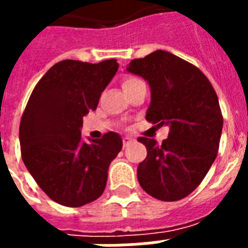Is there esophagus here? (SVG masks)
<instances>
[{
  "label": "esophagus",
  "instance_id": "obj_1",
  "mask_svg": "<svg viewBox=\"0 0 248 248\" xmlns=\"http://www.w3.org/2000/svg\"><path fill=\"white\" fill-rule=\"evenodd\" d=\"M134 141H135V140L132 139V138H128V136H124V140H122V143H124V148L128 147V145H130V144L134 143Z\"/></svg>",
  "mask_w": 248,
  "mask_h": 248
}]
</instances>
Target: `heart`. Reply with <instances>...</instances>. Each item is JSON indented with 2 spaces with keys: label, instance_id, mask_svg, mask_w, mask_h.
Returning <instances> with one entry per match:
<instances>
[{
  "label": "heart",
  "instance_id": "heart-1",
  "mask_svg": "<svg viewBox=\"0 0 248 248\" xmlns=\"http://www.w3.org/2000/svg\"><path fill=\"white\" fill-rule=\"evenodd\" d=\"M140 85H144L143 79L136 77V76H126L124 81H122V87H124V93H127V91L135 89V87Z\"/></svg>",
  "mask_w": 248,
  "mask_h": 248
}]
</instances>
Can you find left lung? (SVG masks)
<instances>
[{"mask_svg":"<svg viewBox=\"0 0 248 248\" xmlns=\"http://www.w3.org/2000/svg\"><path fill=\"white\" fill-rule=\"evenodd\" d=\"M127 71L151 86L148 122L170 127L162 144L138 139L148 152L138 167L140 186L159 201L183 200L202 183L217 155L223 130L217 95L196 65L163 50L131 60Z\"/></svg>","mask_w":248,"mask_h":248,"instance_id":"1","label":"left lung"}]
</instances>
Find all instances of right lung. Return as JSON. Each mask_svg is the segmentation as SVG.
Here are the masks:
<instances>
[{"mask_svg": "<svg viewBox=\"0 0 248 248\" xmlns=\"http://www.w3.org/2000/svg\"><path fill=\"white\" fill-rule=\"evenodd\" d=\"M118 63L63 60L52 65L33 89L19 127L21 158L42 190L56 203L79 207L97 200L108 169L122 149L118 134L81 139L82 118L95 110Z\"/></svg>", "mask_w": 248, "mask_h": 248, "instance_id": "add662e5", "label": "right lung"}]
</instances>
